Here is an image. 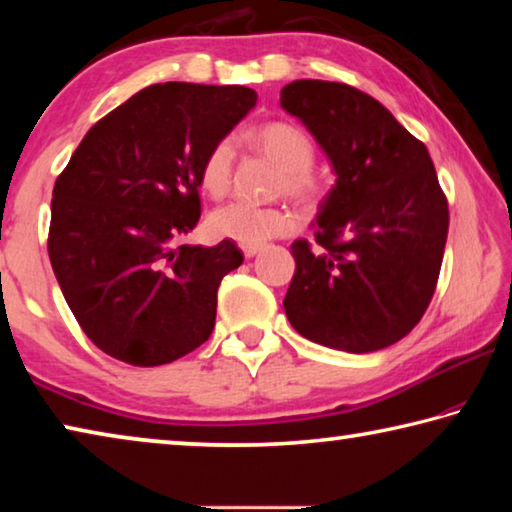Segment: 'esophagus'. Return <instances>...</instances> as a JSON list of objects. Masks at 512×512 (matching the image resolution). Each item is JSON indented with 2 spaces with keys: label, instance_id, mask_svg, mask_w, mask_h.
<instances>
[{
  "label": "esophagus",
  "instance_id": "esophagus-1",
  "mask_svg": "<svg viewBox=\"0 0 512 512\" xmlns=\"http://www.w3.org/2000/svg\"><path fill=\"white\" fill-rule=\"evenodd\" d=\"M239 248H241V253H244V257L250 259V257H255L264 246L262 244H241Z\"/></svg>",
  "mask_w": 512,
  "mask_h": 512
}]
</instances>
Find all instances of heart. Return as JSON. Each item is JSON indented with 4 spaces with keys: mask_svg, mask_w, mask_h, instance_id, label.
Segmentation results:
<instances>
[{
    "mask_svg": "<svg viewBox=\"0 0 512 512\" xmlns=\"http://www.w3.org/2000/svg\"><path fill=\"white\" fill-rule=\"evenodd\" d=\"M250 149L262 153L275 167H280L277 178V192L287 194L300 205L316 210L329 196V180L320 173L316 162V142L305 128L287 119H271L250 128L241 135ZM232 173H235V149L228 137L214 142L203 155L201 169H198V185L203 192L219 201L228 196L232 187ZM298 219L289 207L271 205L257 207L248 203H230L221 210L212 212L207 219V228L214 237L232 239L237 244H264L273 237L289 235L296 230Z\"/></svg>",
    "mask_w": 512,
    "mask_h": 512,
    "instance_id": "1",
    "label": "heart"
}]
</instances>
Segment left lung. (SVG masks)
I'll use <instances>...</instances> for the list:
<instances>
[{
    "label": "left lung",
    "mask_w": 512,
    "mask_h": 512,
    "mask_svg": "<svg viewBox=\"0 0 512 512\" xmlns=\"http://www.w3.org/2000/svg\"><path fill=\"white\" fill-rule=\"evenodd\" d=\"M280 101L339 176L320 205L316 246H291L289 323L334 350L388 348L420 323L443 264L449 207L427 146L352 85L293 81Z\"/></svg>",
    "instance_id": "8db88e82"
}]
</instances>
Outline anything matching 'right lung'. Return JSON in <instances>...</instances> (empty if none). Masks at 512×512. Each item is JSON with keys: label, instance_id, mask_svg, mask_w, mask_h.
Here are the masks:
<instances>
[{"label": "right lung", "instance_id": "add662e5", "mask_svg": "<svg viewBox=\"0 0 512 512\" xmlns=\"http://www.w3.org/2000/svg\"><path fill=\"white\" fill-rule=\"evenodd\" d=\"M257 103L244 85L158 83L85 133L56 178L47 250L74 318L99 350L151 368L210 339L235 241L178 246L201 219L198 169Z\"/></svg>", "mask_w": 512, "mask_h": 512}]
</instances>
